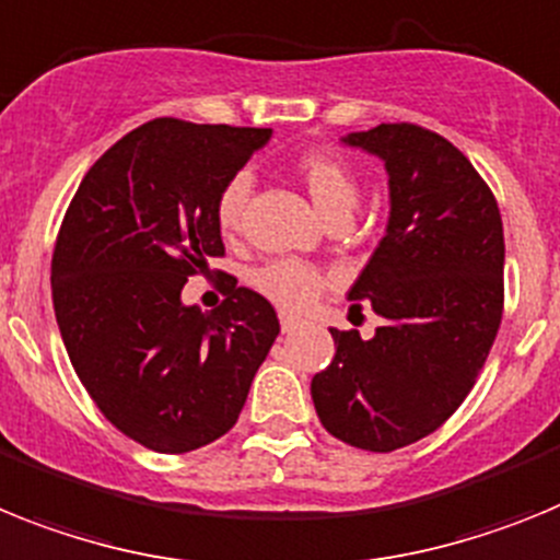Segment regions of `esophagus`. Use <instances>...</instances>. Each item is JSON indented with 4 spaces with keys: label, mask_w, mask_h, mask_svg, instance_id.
<instances>
[{
    "label": "esophagus",
    "mask_w": 560,
    "mask_h": 560,
    "mask_svg": "<svg viewBox=\"0 0 560 560\" xmlns=\"http://www.w3.org/2000/svg\"><path fill=\"white\" fill-rule=\"evenodd\" d=\"M279 320H281V329H284V332H293V329H299V327H301V318H299V315L281 313V315H279Z\"/></svg>",
    "instance_id": "obj_1"
}]
</instances>
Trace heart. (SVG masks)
Wrapping results in <instances>:
<instances>
[{
	"instance_id": "heart-1",
	"label": "heart",
	"mask_w": 560,
	"mask_h": 560,
	"mask_svg": "<svg viewBox=\"0 0 560 560\" xmlns=\"http://www.w3.org/2000/svg\"><path fill=\"white\" fill-rule=\"evenodd\" d=\"M295 172L304 179L310 199L315 202L327 220L335 217H349L352 208L358 206V179L338 154L332 152H307L295 160ZM250 174L240 172L233 174L222 186L217 197V225L222 233H236L242 228L245 217L247 197H250ZM250 284L259 290L265 299L287 310H307L320 295L324 276L318 267L307 265L299 259H273L267 265L256 267L250 273Z\"/></svg>"
}]
</instances>
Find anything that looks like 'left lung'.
I'll return each mask as SVG.
<instances>
[{"label":"left lung","instance_id":"obj_1","mask_svg":"<svg viewBox=\"0 0 560 560\" xmlns=\"http://www.w3.org/2000/svg\"><path fill=\"white\" fill-rule=\"evenodd\" d=\"M340 143L388 174L386 233L347 293L383 327L369 340L332 329L335 361L310 392L329 434L386 454L436 431L474 388L502 324L504 231L485 179L440 135L381 124Z\"/></svg>","mask_w":560,"mask_h":560}]
</instances>
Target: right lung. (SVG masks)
I'll return each mask as SVG.
<instances>
[{
    "label": "right lung",
    "mask_w": 560,
    "mask_h": 560,
    "mask_svg": "<svg viewBox=\"0 0 560 560\" xmlns=\"http://www.w3.org/2000/svg\"><path fill=\"white\" fill-rule=\"evenodd\" d=\"M270 138L149 120L86 172L58 231L52 307L72 369L106 420L158 454L228 434L279 335L270 301L247 287L213 313L183 301L188 276L225 253L222 186Z\"/></svg>",
    "instance_id": "1"
}]
</instances>
